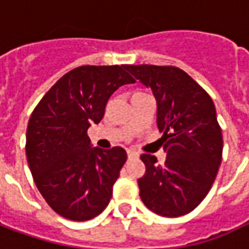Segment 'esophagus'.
I'll return each instance as SVG.
<instances>
[{"mask_svg": "<svg viewBox=\"0 0 249 249\" xmlns=\"http://www.w3.org/2000/svg\"><path fill=\"white\" fill-rule=\"evenodd\" d=\"M126 153H128V157H129V159H137V157H139V153L136 151H132V149H128Z\"/></svg>", "mask_w": 249, "mask_h": 249, "instance_id": "esophagus-1", "label": "esophagus"}]
</instances>
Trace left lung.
<instances>
[{
    "label": "left lung",
    "instance_id": "1",
    "mask_svg": "<svg viewBox=\"0 0 249 249\" xmlns=\"http://www.w3.org/2000/svg\"><path fill=\"white\" fill-rule=\"evenodd\" d=\"M151 88L157 101V126L167 160L141 155L145 175L137 180L140 197L152 212L178 217L208 195L223 156V135L212 98L176 66L126 65Z\"/></svg>",
    "mask_w": 249,
    "mask_h": 249
}]
</instances>
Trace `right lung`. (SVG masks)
<instances>
[{"instance_id":"right-lung-1","label":"right lung","mask_w":249,"mask_h":249,"mask_svg":"<svg viewBox=\"0 0 249 249\" xmlns=\"http://www.w3.org/2000/svg\"><path fill=\"white\" fill-rule=\"evenodd\" d=\"M126 65L78 66L41 98L26 129V159L36 185L56 213L87 221L103 212L126 161L121 146L92 148L88 128L98 124L109 97L136 81Z\"/></svg>"}]
</instances>
